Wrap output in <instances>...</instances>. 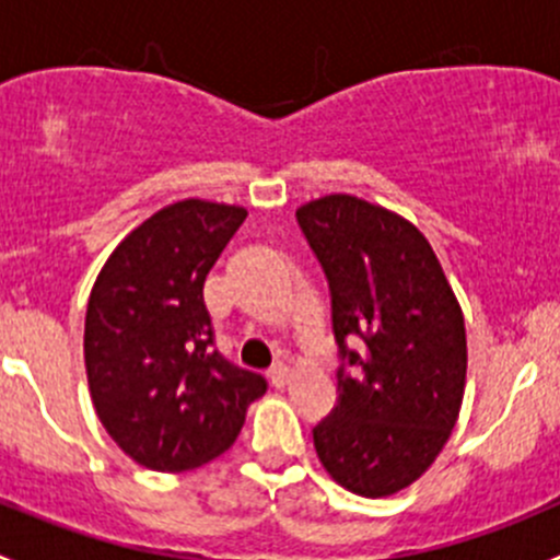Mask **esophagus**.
<instances>
[{"label": "esophagus", "mask_w": 560, "mask_h": 560, "mask_svg": "<svg viewBox=\"0 0 560 560\" xmlns=\"http://www.w3.org/2000/svg\"><path fill=\"white\" fill-rule=\"evenodd\" d=\"M270 385L273 387H284L287 382H290V369H287L284 363H276L273 369H270Z\"/></svg>", "instance_id": "obj_1"}]
</instances>
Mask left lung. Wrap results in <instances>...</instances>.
Listing matches in <instances>:
<instances>
[{
  "label": "left lung",
  "mask_w": 560,
  "mask_h": 560,
  "mask_svg": "<svg viewBox=\"0 0 560 560\" xmlns=\"http://www.w3.org/2000/svg\"><path fill=\"white\" fill-rule=\"evenodd\" d=\"M295 217L330 287L341 358L316 455L341 488L393 495L428 471L455 428L466 387L460 303L425 235L398 213L327 195Z\"/></svg>",
  "instance_id": "1"
}]
</instances>
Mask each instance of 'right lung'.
I'll list each match as a JSON object with an SVG mask.
<instances>
[{"instance_id": "1", "label": "right lung", "mask_w": 560, "mask_h": 560, "mask_svg": "<svg viewBox=\"0 0 560 560\" xmlns=\"http://www.w3.org/2000/svg\"><path fill=\"white\" fill-rule=\"evenodd\" d=\"M246 208L180 200L121 241L92 287L83 330L100 422L135 463L189 471L233 447L268 382L213 349L208 270Z\"/></svg>"}]
</instances>
